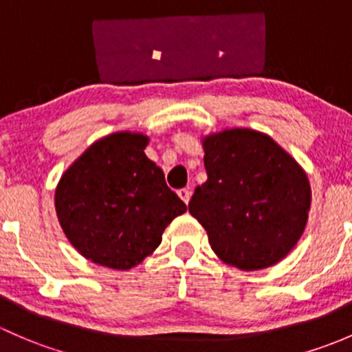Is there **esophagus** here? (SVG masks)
<instances>
[{
  "label": "esophagus",
  "mask_w": 352,
  "mask_h": 352,
  "mask_svg": "<svg viewBox=\"0 0 352 352\" xmlns=\"http://www.w3.org/2000/svg\"><path fill=\"white\" fill-rule=\"evenodd\" d=\"M177 195H179L181 200H183L188 205V201H190V198H191V190H190V188H183V190H177Z\"/></svg>",
  "instance_id": "1"
}]
</instances>
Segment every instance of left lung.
I'll return each mask as SVG.
<instances>
[{
  "label": "left lung",
  "mask_w": 352,
  "mask_h": 352,
  "mask_svg": "<svg viewBox=\"0 0 352 352\" xmlns=\"http://www.w3.org/2000/svg\"><path fill=\"white\" fill-rule=\"evenodd\" d=\"M206 176L190 200L213 252L256 271L280 263L309 220L311 191L298 162L270 135L229 129L203 139Z\"/></svg>",
  "instance_id": "8db88e82"
}]
</instances>
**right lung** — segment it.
<instances>
[{
    "mask_svg": "<svg viewBox=\"0 0 352 352\" xmlns=\"http://www.w3.org/2000/svg\"><path fill=\"white\" fill-rule=\"evenodd\" d=\"M149 137L117 132L82 152L56 188V212L76 251L86 259L130 270L162 241V232L186 212L146 155Z\"/></svg>",
    "mask_w": 352,
    "mask_h": 352,
    "instance_id": "add662e5",
    "label": "right lung"
}]
</instances>
